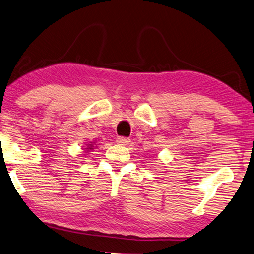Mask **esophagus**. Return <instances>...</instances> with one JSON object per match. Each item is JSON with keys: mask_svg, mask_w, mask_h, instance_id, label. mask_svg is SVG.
<instances>
[{"mask_svg": "<svg viewBox=\"0 0 254 254\" xmlns=\"http://www.w3.org/2000/svg\"><path fill=\"white\" fill-rule=\"evenodd\" d=\"M117 143L119 145H127L130 143V139L127 138V137H123V136H119L117 138Z\"/></svg>", "mask_w": 254, "mask_h": 254, "instance_id": "34e87169", "label": "esophagus"}]
</instances>
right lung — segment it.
I'll use <instances>...</instances> for the list:
<instances>
[{"label":"right lung","mask_w":254,"mask_h":254,"mask_svg":"<svg viewBox=\"0 0 254 254\" xmlns=\"http://www.w3.org/2000/svg\"><path fill=\"white\" fill-rule=\"evenodd\" d=\"M92 147H93V146H92V145H90V146H89V147H86L85 149H92Z\"/></svg>","instance_id":"right-lung-1"}]
</instances>
